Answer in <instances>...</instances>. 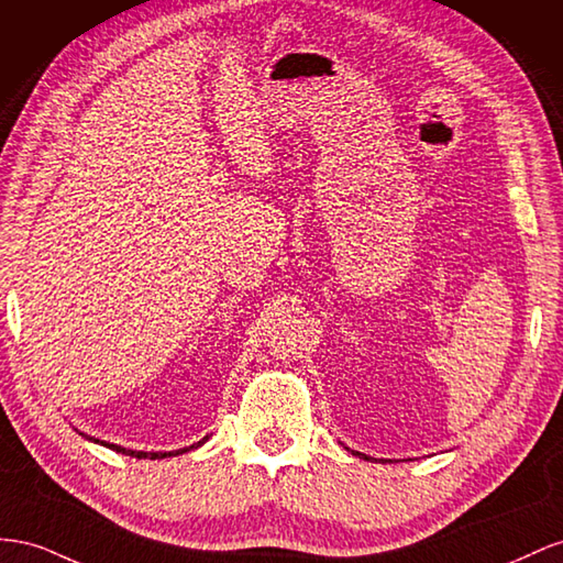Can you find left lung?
<instances>
[{
	"instance_id": "1",
	"label": "left lung",
	"mask_w": 563,
	"mask_h": 563,
	"mask_svg": "<svg viewBox=\"0 0 563 563\" xmlns=\"http://www.w3.org/2000/svg\"><path fill=\"white\" fill-rule=\"evenodd\" d=\"M353 455H358V457H363V460H371V457H367V455H363V453H358V451H351Z\"/></svg>"
}]
</instances>
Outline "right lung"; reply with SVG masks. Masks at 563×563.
Wrapping results in <instances>:
<instances>
[{"label": "right lung", "mask_w": 563, "mask_h": 563, "mask_svg": "<svg viewBox=\"0 0 563 563\" xmlns=\"http://www.w3.org/2000/svg\"><path fill=\"white\" fill-rule=\"evenodd\" d=\"M89 439V437H87ZM89 441H93V443H99V439H89ZM207 441V437L202 439V441H198V443H192V445H188V448H179V451H169V453H143V451H126V448H122V445H115V443H103L106 448H110V451H118V453H122V455H132V457H151V460H163V457H174V455H181V453H188V451H192V448H198V445H202Z\"/></svg>", "instance_id": "1"}]
</instances>
